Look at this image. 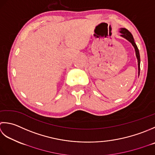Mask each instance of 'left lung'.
I'll return each instance as SVG.
<instances>
[{
  "label": "left lung",
  "mask_w": 155,
  "mask_h": 155,
  "mask_svg": "<svg viewBox=\"0 0 155 155\" xmlns=\"http://www.w3.org/2000/svg\"><path fill=\"white\" fill-rule=\"evenodd\" d=\"M122 34L121 36L124 37L125 39H127L128 41H129L131 43L132 45L134 46V49H135V51H136V55H137V58L138 59V74H140V53H139V51H138V49L136 45V43L134 42V38L132 37V34L130 33V31L128 30H127L125 28H122L120 29V31Z\"/></svg>",
  "instance_id": "left-lung-1"
}]
</instances>
